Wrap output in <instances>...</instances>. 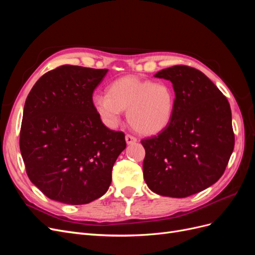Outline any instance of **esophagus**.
<instances>
[{
  "label": "esophagus",
  "mask_w": 255,
  "mask_h": 255,
  "mask_svg": "<svg viewBox=\"0 0 255 255\" xmlns=\"http://www.w3.org/2000/svg\"><path fill=\"white\" fill-rule=\"evenodd\" d=\"M126 141H127L128 144H132V143H135L137 141V139H136L134 136L129 135V134H127L126 135Z\"/></svg>",
  "instance_id": "esophagus-1"
}]
</instances>
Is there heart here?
<instances>
[{
	"mask_svg": "<svg viewBox=\"0 0 255 255\" xmlns=\"http://www.w3.org/2000/svg\"><path fill=\"white\" fill-rule=\"evenodd\" d=\"M175 98L165 83H154L137 76H123L114 81L106 94H97L91 105L106 127L117 128L123 111L129 126L137 133L155 135L170 123Z\"/></svg>",
	"mask_w": 255,
	"mask_h": 255,
	"instance_id": "obj_1",
	"label": "heart"
}]
</instances>
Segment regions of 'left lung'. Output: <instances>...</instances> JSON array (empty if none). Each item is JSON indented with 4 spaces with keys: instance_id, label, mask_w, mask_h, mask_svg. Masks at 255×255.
Masks as SVG:
<instances>
[{
    "instance_id": "8db88e82",
    "label": "left lung",
    "mask_w": 255,
    "mask_h": 255,
    "mask_svg": "<svg viewBox=\"0 0 255 255\" xmlns=\"http://www.w3.org/2000/svg\"><path fill=\"white\" fill-rule=\"evenodd\" d=\"M155 78L172 83V119L161 132L141 140L143 179L157 195L185 198L217 182L234 149L232 113L227 98L201 71L173 66Z\"/></svg>"
}]
</instances>
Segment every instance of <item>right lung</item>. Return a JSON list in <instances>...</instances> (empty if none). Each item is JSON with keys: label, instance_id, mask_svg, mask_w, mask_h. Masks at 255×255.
<instances>
[{"label": "right lung", "instance_id": "1", "mask_svg": "<svg viewBox=\"0 0 255 255\" xmlns=\"http://www.w3.org/2000/svg\"><path fill=\"white\" fill-rule=\"evenodd\" d=\"M107 71L61 66L43 74L26 98L21 155L30 182L54 201L80 205L102 197L127 148L125 134L106 128L91 105Z\"/></svg>", "mask_w": 255, "mask_h": 255}]
</instances>
